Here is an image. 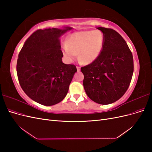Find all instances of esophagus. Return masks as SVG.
I'll return each mask as SVG.
<instances>
[{
  "instance_id": "esophagus-1",
  "label": "esophagus",
  "mask_w": 152,
  "mask_h": 152,
  "mask_svg": "<svg viewBox=\"0 0 152 152\" xmlns=\"http://www.w3.org/2000/svg\"><path fill=\"white\" fill-rule=\"evenodd\" d=\"M77 71H80V66H77Z\"/></svg>"
}]
</instances>
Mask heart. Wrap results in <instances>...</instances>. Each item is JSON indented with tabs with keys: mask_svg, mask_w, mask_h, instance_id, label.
<instances>
[{
	"mask_svg": "<svg viewBox=\"0 0 152 152\" xmlns=\"http://www.w3.org/2000/svg\"><path fill=\"white\" fill-rule=\"evenodd\" d=\"M104 36L100 30L77 31L69 37L63 45V53L69 59H75L79 53V58L84 63L93 62L103 49Z\"/></svg>",
	"mask_w": 152,
	"mask_h": 152,
	"instance_id": "1",
	"label": "heart"
}]
</instances>
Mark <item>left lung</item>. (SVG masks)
I'll return each instance as SVG.
<instances>
[{"label":"left lung","mask_w":152,"mask_h":152,"mask_svg":"<svg viewBox=\"0 0 152 152\" xmlns=\"http://www.w3.org/2000/svg\"><path fill=\"white\" fill-rule=\"evenodd\" d=\"M104 36L102 52L95 60L81 67L83 85L93 102L108 104L118 100L129 87L134 71L132 54L117 31L98 27Z\"/></svg>","instance_id":"left-lung-1"}]
</instances>
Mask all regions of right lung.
Here are the masks:
<instances>
[{"instance_id":"obj_1","label":"right lung","mask_w":152,"mask_h":152,"mask_svg":"<svg viewBox=\"0 0 152 152\" xmlns=\"http://www.w3.org/2000/svg\"><path fill=\"white\" fill-rule=\"evenodd\" d=\"M71 28L38 30L26 40L18 55L17 75L25 94L42 105L56 104L65 98L75 65L62 62L59 38Z\"/></svg>"}]
</instances>
